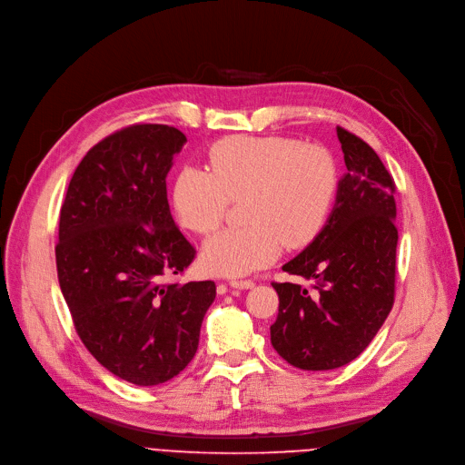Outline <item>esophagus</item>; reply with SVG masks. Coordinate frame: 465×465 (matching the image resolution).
Listing matches in <instances>:
<instances>
[{"label":"esophagus","mask_w":465,"mask_h":465,"mask_svg":"<svg viewBox=\"0 0 465 465\" xmlns=\"http://www.w3.org/2000/svg\"><path fill=\"white\" fill-rule=\"evenodd\" d=\"M255 285L253 280H231V287L234 289H252Z\"/></svg>","instance_id":"34e87169"}]
</instances>
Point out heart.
I'll return each mask as SVG.
<instances>
[{"mask_svg": "<svg viewBox=\"0 0 465 465\" xmlns=\"http://www.w3.org/2000/svg\"><path fill=\"white\" fill-rule=\"evenodd\" d=\"M208 169H182L171 203L182 227L208 234L231 201L243 227L213 234L201 264L210 274L240 278L274 262L282 248L308 245L324 227L340 183L334 155L291 136H227L208 150Z\"/></svg>", "mask_w": 465, "mask_h": 465, "instance_id": "1", "label": "heart"}]
</instances>
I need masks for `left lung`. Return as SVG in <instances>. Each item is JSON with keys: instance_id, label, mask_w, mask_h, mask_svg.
I'll use <instances>...</instances> for the list:
<instances>
[{"instance_id": "1", "label": "left lung", "mask_w": 465, "mask_h": 465, "mask_svg": "<svg viewBox=\"0 0 465 465\" xmlns=\"http://www.w3.org/2000/svg\"><path fill=\"white\" fill-rule=\"evenodd\" d=\"M347 174L334 210L308 248L289 261L291 276L315 280L272 287L280 296L270 340L291 366L321 371L349 364L370 345L394 304L396 185L361 136L336 127Z\"/></svg>"}]
</instances>
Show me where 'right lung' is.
<instances>
[{
  "mask_svg": "<svg viewBox=\"0 0 465 465\" xmlns=\"http://www.w3.org/2000/svg\"><path fill=\"white\" fill-rule=\"evenodd\" d=\"M183 143L163 124L104 136L78 163L60 212L56 268L74 331L101 366L141 387L191 362L215 298L213 282H163L197 255L167 201Z\"/></svg>",
  "mask_w": 465,
  "mask_h": 465,
  "instance_id": "add662e5",
  "label": "right lung"
}]
</instances>
